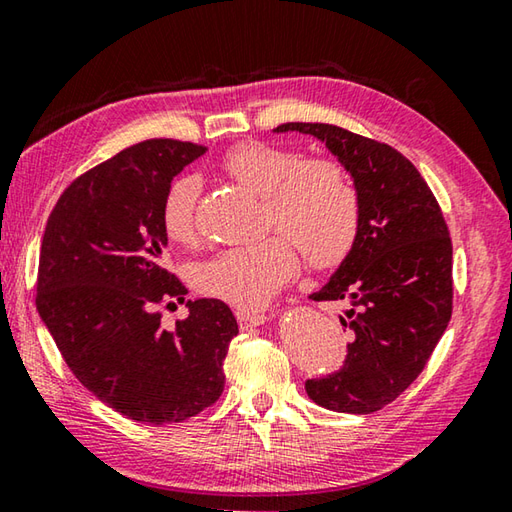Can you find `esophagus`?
Wrapping results in <instances>:
<instances>
[{
    "mask_svg": "<svg viewBox=\"0 0 512 512\" xmlns=\"http://www.w3.org/2000/svg\"><path fill=\"white\" fill-rule=\"evenodd\" d=\"M235 315L241 329H253L268 320L264 311H253V309H239Z\"/></svg>",
    "mask_w": 512,
    "mask_h": 512,
    "instance_id": "1",
    "label": "esophagus"
}]
</instances>
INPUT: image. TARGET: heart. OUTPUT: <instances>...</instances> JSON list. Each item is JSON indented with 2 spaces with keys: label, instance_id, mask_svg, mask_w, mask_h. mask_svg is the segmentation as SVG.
<instances>
[{
  "label": "heart",
  "instance_id": "1",
  "mask_svg": "<svg viewBox=\"0 0 512 512\" xmlns=\"http://www.w3.org/2000/svg\"><path fill=\"white\" fill-rule=\"evenodd\" d=\"M221 167L250 192L264 197L268 224L284 235L257 244L232 246L194 266L192 282L199 293L239 309H257L293 280L306 262L327 268L342 262L360 226V197L345 167L313 159L268 143H241L224 156ZM201 181L183 174L167 188L161 226L172 244H190L197 232L194 215Z\"/></svg>",
  "mask_w": 512,
  "mask_h": 512
}]
</instances>
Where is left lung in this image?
I'll return each mask as SVG.
<instances>
[{
	"label": "left lung",
	"mask_w": 512,
	"mask_h": 512,
	"mask_svg": "<svg viewBox=\"0 0 512 512\" xmlns=\"http://www.w3.org/2000/svg\"><path fill=\"white\" fill-rule=\"evenodd\" d=\"M273 132L311 134L349 172L360 226L347 257L315 302H345L347 358L336 374L306 380V394L333 412L371 414L401 396L430 360L452 318V241L423 176L401 152L324 123Z\"/></svg>",
	"instance_id": "8db88e82"
}]
</instances>
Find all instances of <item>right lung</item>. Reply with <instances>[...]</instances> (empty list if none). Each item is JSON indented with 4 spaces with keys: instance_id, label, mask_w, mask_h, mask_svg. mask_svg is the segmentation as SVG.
Here are the masks:
<instances>
[{
    "instance_id": "obj_1",
    "label": "right lung",
    "mask_w": 512,
    "mask_h": 512,
    "mask_svg": "<svg viewBox=\"0 0 512 512\" xmlns=\"http://www.w3.org/2000/svg\"><path fill=\"white\" fill-rule=\"evenodd\" d=\"M208 147L152 138L78 176L55 203L40 250L37 311L64 362L91 394L138 423H181L224 392L239 327L221 300H188L161 327L159 304L188 288L165 268L161 206Z\"/></svg>"
}]
</instances>
